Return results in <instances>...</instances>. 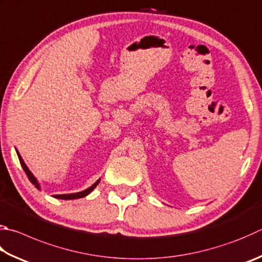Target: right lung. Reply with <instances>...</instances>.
<instances>
[{
	"instance_id": "add662e5",
	"label": "right lung",
	"mask_w": 262,
	"mask_h": 262,
	"mask_svg": "<svg viewBox=\"0 0 262 262\" xmlns=\"http://www.w3.org/2000/svg\"><path fill=\"white\" fill-rule=\"evenodd\" d=\"M17 151V155H18V158H19V161H20V164H21V167L24 168V170H25V173H26V175L28 177V179H30V181L31 182L35 185V188L36 189H39V190H41V187H40V183H39V181L36 180V178L34 177V175H33V173L31 172L30 169H28V167H27V165L25 164V161L23 160V158H21V156L19 155V152H18V150H16ZM99 181H101V179H98L96 182H95L93 185H90L89 188H87L85 190H82V191H79V192H74V193H64V194H54V198H57V199H65V201H69V199H78V198H82V197H85V196H88V194L93 191V190L97 187V184L99 183Z\"/></svg>"
}]
</instances>
